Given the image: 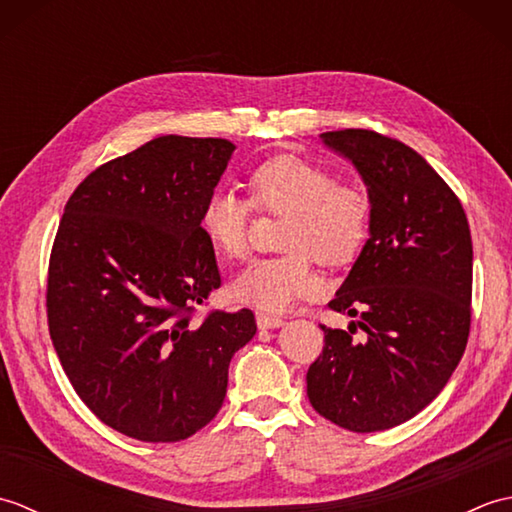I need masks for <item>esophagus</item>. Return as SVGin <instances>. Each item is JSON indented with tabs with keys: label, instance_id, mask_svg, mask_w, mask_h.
<instances>
[{
	"label": "esophagus",
	"instance_id": "34e87169",
	"mask_svg": "<svg viewBox=\"0 0 512 512\" xmlns=\"http://www.w3.org/2000/svg\"><path fill=\"white\" fill-rule=\"evenodd\" d=\"M284 325V319L273 317V314H257V328L259 330H275Z\"/></svg>",
	"mask_w": 512,
	"mask_h": 512
}]
</instances>
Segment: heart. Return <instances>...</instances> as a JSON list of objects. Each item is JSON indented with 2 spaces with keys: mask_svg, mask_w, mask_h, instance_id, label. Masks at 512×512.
<instances>
[{
  "mask_svg": "<svg viewBox=\"0 0 512 512\" xmlns=\"http://www.w3.org/2000/svg\"><path fill=\"white\" fill-rule=\"evenodd\" d=\"M250 200L228 187L209 193L200 215L202 231L226 259H242L250 248L255 209L286 215L281 246L288 253L248 264L231 281V297L244 306L281 312L299 299L314 297L321 264L341 266L361 253L372 228L367 193L339 184L334 173L299 156H275L248 176Z\"/></svg>",
  "mask_w": 512,
  "mask_h": 512,
  "instance_id": "1",
  "label": "heart"
}]
</instances>
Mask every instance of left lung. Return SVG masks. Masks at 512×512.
<instances>
[{
  "instance_id": "8db88e82",
  "label": "left lung",
  "mask_w": 512,
  "mask_h": 512,
  "mask_svg": "<svg viewBox=\"0 0 512 512\" xmlns=\"http://www.w3.org/2000/svg\"><path fill=\"white\" fill-rule=\"evenodd\" d=\"M352 160L372 202V228L328 306L361 317L325 334L308 369L314 411L347 431L396 427L436 398L464 354L471 330L473 244L458 195L396 138L372 129L325 132Z\"/></svg>"
}]
</instances>
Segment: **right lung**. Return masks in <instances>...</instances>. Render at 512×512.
<instances>
[{
  "label": "right lung",
  "mask_w": 512,
  "mask_h": 512,
  "mask_svg": "<svg viewBox=\"0 0 512 512\" xmlns=\"http://www.w3.org/2000/svg\"><path fill=\"white\" fill-rule=\"evenodd\" d=\"M224 138L158 136L70 195L48 268V328L96 418L143 442L187 440L220 411L255 314L195 306L222 277L200 215L231 160Z\"/></svg>",
  "instance_id": "right-lung-1"
}]
</instances>
